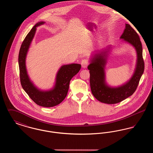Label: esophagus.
I'll use <instances>...</instances> for the list:
<instances>
[{
  "label": "esophagus",
  "mask_w": 153,
  "mask_h": 153,
  "mask_svg": "<svg viewBox=\"0 0 153 153\" xmlns=\"http://www.w3.org/2000/svg\"><path fill=\"white\" fill-rule=\"evenodd\" d=\"M81 66L82 68H86L87 67L88 65H89V62L88 61L87 59H82L81 61Z\"/></svg>",
  "instance_id": "1"
}]
</instances>
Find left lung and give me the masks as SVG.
<instances>
[{
  "mask_svg": "<svg viewBox=\"0 0 153 153\" xmlns=\"http://www.w3.org/2000/svg\"><path fill=\"white\" fill-rule=\"evenodd\" d=\"M122 42L132 46L137 52V63L131 79L123 85L111 87L105 80V66L112 46L96 51L90 59L88 66L90 73V86L95 98L106 104H116L122 102L132 95L138 85L139 80L144 72L145 64L142 56V46L137 33L128 24L120 37Z\"/></svg>",
  "mask_w": 153,
  "mask_h": 153,
  "instance_id": "1",
  "label": "left lung"
}]
</instances>
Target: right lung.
Instances as JSON below:
<instances>
[{
  "label": "right lung",
  "mask_w": 153,
  "mask_h": 153,
  "mask_svg": "<svg viewBox=\"0 0 153 153\" xmlns=\"http://www.w3.org/2000/svg\"><path fill=\"white\" fill-rule=\"evenodd\" d=\"M45 22H38L31 29L22 42L19 53L18 63L20 80L22 88L30 97L38 105L52 107L62 102L65 98L69 87L70 81L81 69V65L71 64L62 65L56 74L54 87L48 91H42L34 85L30 79L26 66V58L31 43L35 36L37 27Z\"/></svg>",
  "instance_id": "add662e5"
}]
</instances>
